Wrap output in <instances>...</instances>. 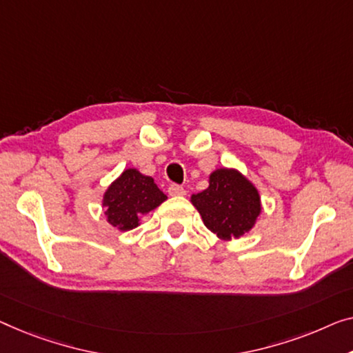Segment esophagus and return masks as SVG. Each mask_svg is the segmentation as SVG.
<instances>
[{"instance_id":"obj_1","label":"esophagus","mask_w":353,"mask_h":353,"mask_svg":"<svg viewBox=\"0 0 353 353\" xmlns=\"http://www.w3.org/2000/svg\"><path fill=\"white\" fill-rule=\"evenodd\" d=\"M168 192H170L171 196H183L185 194V188L183 187H179V185H171L170 188H168Z\"/></svg>"}]
</instances>
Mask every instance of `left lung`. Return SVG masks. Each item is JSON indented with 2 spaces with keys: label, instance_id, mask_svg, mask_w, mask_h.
Masks as SVG:
<instances>
[{
  "label": "left lung",
  "instance_id": "left-lung-1",
  "mask_svg": "<svg viewBox=\"0 0 353 353\" xmlns=\"http://www.w3.org/2000/svg\"><path fill=\"white\" fill-rule=\"evenodd\" d=\"M190 201L206 228L219 239H239L255 227L261 214V196L255 183L236 168H219L209 174V187Z\"/></svg>",
  "mask_w": 353,
  "mask_h": 353
}]
</instances>
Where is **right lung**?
Listing matches in <instances>:
<instances>
[{
    "label": "right lung",
    "mask_w": 353,
    "mask_h": 353,
    "mask_svg": "<svg viewBox=\"0 0 353 353\" xmlns=\"http://www.w3.org/2000/svg\"><path fill=\"white\" fill-rule=\"evenodd\" d=\"M154 179L136 168H126L103 193L101 206L106 209V222L119 231H130L141 225V217L166 201Z\"/></svg>",
    "instance_id": "add662e5"
}]
</instances>
